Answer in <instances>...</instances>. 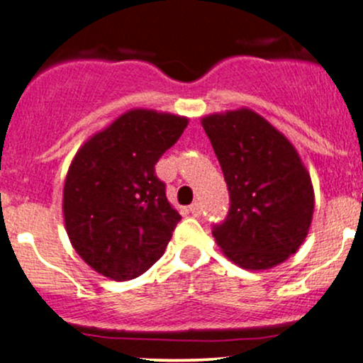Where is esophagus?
Listing matches in <instances>:
<instances>
[{
	"mask_svg": "<svg viewBox=\"0 0 363 363\" xmlns=\"http://www.w3.org/2000/svg\"><path fill=\"white\" fill-rule=\"evenodd\" d=\"M189 211L194 216H199V215H201V205H199V203H193V205L189 206Z\"/></svg>",
	"mask_w": 363,
	"mask_h": 363,
	"instance_id": "esophagus-1",
	"label": "esophagus"
}]
</instances>
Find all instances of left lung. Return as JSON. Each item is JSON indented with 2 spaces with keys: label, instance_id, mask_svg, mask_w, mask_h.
<instances>
[{
  "label": "left lung",
  "instance_id": "obj_1",
  "mask_svg": "<svg viewBox=\"0 0 363 363\" xmlns=\"http://www.w3.org/2000/svg\"><path fill=\"white\" fill-rule=\"evenodd\" d=\"M201 124L230 194L227 218L213 228L216 244L240 268H274L309 234V170L289 138L247 107L205 116Z\"/></svg>",
  "mask_w": 363,
  "mask_h": 363
}]
</instances>
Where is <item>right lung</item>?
<instances>
[{"mask_svg": "<svg viewBox=\"0 0 363 363\" xmlns=\"http://www.w3.org/2000/svg\"><path fill=\"white\" fill-rule=\"evenodd\" d=\"M189 119L131 109L78 148L62 187V216L73 249L116 281L160 259L181 215L169 203L155 164Z\"/></svg>", "mask_w": 363, "mask_h": 363, "instance_id": "right-lung-1", "label": "right lung"}]
</instances>
